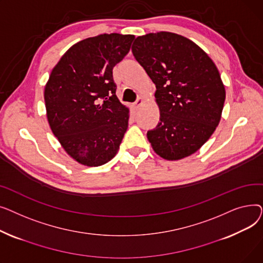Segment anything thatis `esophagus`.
I'll list each match as a JSON object with an SVG mask.
<instances>
[{"label": "esophagus", "instance_id": "34e87169", "mask_svg": "<svg viewBox=\"0 0 263 263\" xmlns=\"http://www.w3.org/2000/svg\"><path fill=\"white\" fill-rule=\"evenodd\" d=\"M144 102V99L142 98V97H139V98H137V100L133 103V106H134V108H139L140 107V105H142V103Z\"/></svg>", "mask_w": 263, "mask_h": 263}]
</instances>
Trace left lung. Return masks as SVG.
I'll return each mask as SVG.
<instances>
[{
  "mask_svg": "<svg viewBox=\"0 0 263 263\" xmlns=\"http://www.w3.org/2000/svg\"><path fill=\"white\" fill-rule=\"evenodd\" d=\"M132 53L157 87L160 122L147 132L154 150L172 161L196 153L224 107L226 92L215 64L192 40L170 32L137 37Z\"/></svg>",
  "mask_w": 263,
  "mask_h": 263,
  "instance_id": "8db88e82",
  "label": "left lung"
}]
</instances>
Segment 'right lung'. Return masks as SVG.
I'll list each match as a JSON object with an SVG mask.
<instances>
[{
    "instance_id": "obj_1",
    "label": "right lung",
    "mask_w": 263,
    "mask_h": 263,
    "mask_svg": "<svg viewBox=\"0 0 263 263\" xmlns=\"http://www.w3.org/2000/svg\"><path fill=\"white\" fill-rule=\"evenodd\" d=\"M133 39L113 33L80 41L63 55L46 85L53 134L86 166L112 160L128 129L129 108L116 96L113 68L129 53Z\"/></svg>"
}]
</instances>
